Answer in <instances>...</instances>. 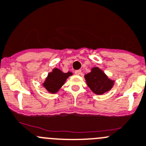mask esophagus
I'll use <instances>...</instances> for the list:
<instances>
[{
    "mask_svg": "<svg viewBox=\"0 0 146 146\" xmlns=\"http://www.w3.org/2000/svg\"><path fill=\"white\" fill-rule=\"evenodd\" d=\"M74 73H75L76 75H80L81 74V70H77L74 72Z\"/></svg>",
    "mask_w": 146,
    "mask_h": 146,
    "instance_id": "34e87169",
    "label": "esophagus"
}]
</instances>
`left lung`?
Here are the masks:
<instances>
[{
    "mask_svg": "<svg viewBox=\"0 0 146 146\" xmlns=\"http://www.w3.org/2000/svg\"><path fill=\"white\" fill-rule=\"evenodd\" d=\"M87 86L96 95H102L112 88L115 81L110 79L99 67L92 68L91 72L84 75Z\"/></svg>",
    "mask_w": 146,
    "mask_h": 146,
    "instance_id": "obj_1",
    "label": "left lung"
}]
</instances>
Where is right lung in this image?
<instances>
[{
	"mask_svg": "<svg viewBox=\"0 0 146 146\" xmlns=\"http://www.w3.org/2000/svg\"><path fill=\"white\" fill-rule=\"evenodd\" d=\"M71 75H72V72H68L66 73H64L59 69L54 68L52 72L48 73L42 84L48 92L54 94L59 91V89L64 85L68 77Z\"/></svg>",
	"mask_w": 146,
	"mask_h": 146,
	"instance_id": "obj_1",
	"label": "right lung"
}]
</instances>
